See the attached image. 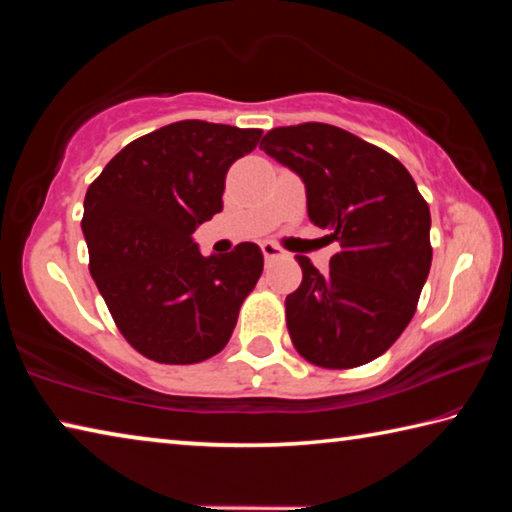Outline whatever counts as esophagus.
I'll use <instances>...</instances> for the list:
<instances>
[{
	"mask_svg": "<svg viewBox=\"0 0 512 512\" xmlns=\"http://www.w3.org/2000/svg\"><path fill=\"white\" fill-rule=\"evenodd\" d=\"M262 253H264L266 259H275V257L284 255V250H282L280 246H277V244H273V241H264V244H262Z\"/></svg>",
	"mask_w": 512,
	"mask_h": 512,
	"instance_id": "34e87169",
	"label": "esophagus"
}]
</instances>
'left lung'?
<instances>
[{
    "label": "left lung",
    "mask_w": 512,
    "mask_h": 512,
    "mask_svg": "<svg viewBox=\"0 0 512 512\" xmlns=\"http://www.w3.org/2000/svg\"><path fill=\"white\" fill-rule=\"evenodd\" d=\"M259 149L305 180L309 221L341 246L327 273L296 255L302 282L284 300L293 348L329 370L381 357L411 323L431 266V214L411 173L318 121L273 128Z\"/></svg>",
    "instance_id": "8db88e82"
}]
</instances>
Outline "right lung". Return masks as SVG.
Wrapping results in <instances>:
<instances>
[{"instance_id":"right-lung-1","label":"right lung","mask_w":512,"mask_h":512,"mask_svg":"<svg viewBox=\"0 0 512 512\" xmlns=\"http://www.w3.org/2000/svg\"><path fill=\"white\" fill-rule=\"evenodd\" d=\"M259 128L185 119L126 144L88 187L90 273L121 336L146 359L187 366L219 354L264 257L237 244L205 257L194 230L223 207L225 173Z\"/></svg>"}]
</instances>
